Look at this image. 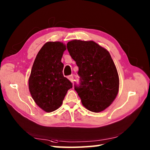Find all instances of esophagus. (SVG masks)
Segmentation results:
<instances>
[{
    "mask_svg": "<svg viewBox=\"0 0 150 150\" xmlns=\"http://www.w3.org/2000/svg\"><path fill=\"white\" fill-rule=\"evenodd\" d=\"M68 79H69V80L71 83H73V75L68 76Z\"/></svg>",
    "mask_w": 150,
    "mask_h": 150,
    "instance_id": "1",
    "label": "esophagus"
}]
</instances>
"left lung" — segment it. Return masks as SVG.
I'll return each mask as SVG.
<instances>
[{"mask_svg": "<svg viewBox=\"0 0 150 150\" xmlns=\"http://www.w3.org/2000/svg\"><path fill=\"white\" fill-rule=\"evenodd\" d=\"M79 67L81 83L75 89L88 110L99 113L115 100L119 92L118 73L109 51L93 41L73 40L67 45Z\"/></svg>", "mask_w": 150, "mask_h": 150, "instance_id": "1", "label": "left lung"}]
</instances>
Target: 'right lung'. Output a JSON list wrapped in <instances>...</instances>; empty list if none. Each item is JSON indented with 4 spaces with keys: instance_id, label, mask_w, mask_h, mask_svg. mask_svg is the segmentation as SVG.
<instances>
[{
    "instance_id": "obj_1",
    "label": "right lung",
    "mask_w": 150,
    "mask_h": 150,
    "mask_svg": "<svg viewBox=\"0 0 150 150\" xmlns=\"http://www.w3.org/2000/svg\"><path fill=\"white\" fill-rule=\"evenodd\" d=\"M66 45L49 41L38 53L28 79V89L33 100L45 112L55 111L62 105L72 83L63 75L61 62Z\"/></svg>"
}]
</instances>
